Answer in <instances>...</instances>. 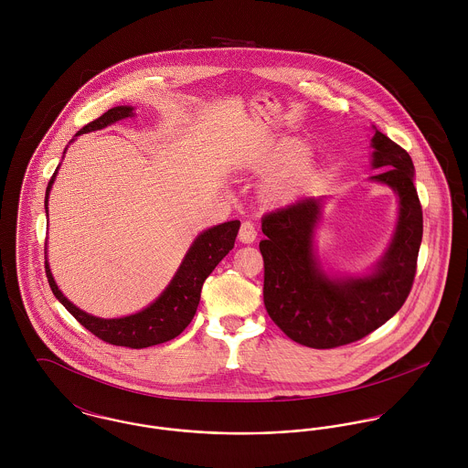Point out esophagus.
<instances>
[{
  "label": "esophagus",
  "instance_id": "obj_1",
  "mask_svg": "<svg viewBox=\"0 0 468 468\" xmlns=\"http://www.w3.org/2000/svg\"><path fill=\"white\" fill-rule=\"evenodd\" d=\"M256 236H258V230H256L254 223H250V221H243V223H241V227H239V234H238L239 241H241V243H254Z\"/></svg>",
  "mask_w": 468,
  "mask_h": 468
}]
</instances>
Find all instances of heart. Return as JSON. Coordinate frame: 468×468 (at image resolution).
Instances as JSON below:
<instances>
[{
    "instance_id": "1",
    "label": "heart",
    "mask_w": 468,
    "mask_h": 468,
    "mask_svg": "<svg viewBox=\"0 0 468 468\" xmlns=\"http://www.w3.org/2000/svg\"><path fill=\"white\" fill-rule=\"evenodd\" d=\"M310 154L308 145L301 142L279 147L267 162L265 169H275L268 175L261 186V198L267 203H290L297 200L314 182L315 171L306 160Z\"/></svg>"
}]
</instances>
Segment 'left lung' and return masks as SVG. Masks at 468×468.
Returning a JSON list of instances; mask_svg holds the SVG:
<instances>
[{
    "instance_id": "left-lung-1",
    "label": "left lung",
    "mask_w": 468,
    "mask_h": 468,
    "mask_svg": "<svg viewBox=\"0 0 468 468\" xmlns=\"http://www.w3.org/2000/svg\"><path fill=\"white\" fill-rule=\"evenodd\" d=\"M371 182L399 197V219L384 256L362 275L328 273L315 254V230L324 197H308L268 212L260 250L265 261L263 299L271 321L292 340L338 347L375 332L405 303L423 234V214L414 187V165L405 149L375 128Z\"/></svg>"
}]
</instances>
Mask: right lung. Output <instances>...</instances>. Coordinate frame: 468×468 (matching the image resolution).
I'll return each mask as SVG.
<instances>
[{
    "mask_svg": "<svg viewBox=\"0 0 468 468\" xmlns=\"http://www.w3.org/2000/svg\"><path fill=\"white\" fill-rule=\"evenodd\" d=\"M133 110L134 108L132 106L112 108L104 115L95 119L93 122L86 124L80 132L75 133V136L97 132V130L108 128L110 124H113L117 121L134 117ZM71 140H75V138H71ZM58 169H56L54 176L50 178L47 195H45L47 216H48V197H50V189L56 182ZM239 225L241 223L238 219H234V221H225L221 225L210 227V229L200 232L198 238L189 247L182 265L173 275L171 282L165 286V290L144 310L136 312L133 315L119 317V319H101V317L82 312L73 303H69L54 281V275H52L50 265H48V258H45L47 260L45 271L48 277V284H50L54 295L58 297V301L88 332H91L101 340L113 344V346L142 349V347L167 342V340L178 336L191 324V321L197 314V308L200 304L201 286L216 265L234 249V241H236Z\"/></svg>",
    "mask_w": 468,
    "mask_h": 468,
    "instance_id": "obj_1",
    "label": "right lung"
}]
</instances>
